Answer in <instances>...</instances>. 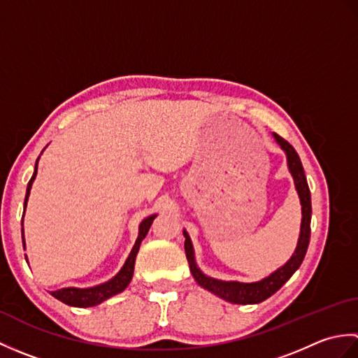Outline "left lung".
Listing matches in <instances>:
<instances>
[{
    "label": "left lung",
    "instance_id": "obj_1",
    "mask_svg": "<svg viewBox=\"0 0 358 358\" xmlns=\"http://www.w3.org/2000/svg\"><path fill=\"white\" fill-rule=\"evenodd\" d=\"M273 138L280 144V148L286 152L287 158V167L294 178V185L296 189V194L300 196L301 203V227H300V237L299 243H296L295 252L289 258L285 266H281L280 269L272 272L269 277H266L255 283H240V281H222L217 278L208 277L206 273L200 271L199 266L195 263L194 257V246L192 241L189 238L186 231L185 234V250L186 258L189 262V268H191L192 275L196 283L201 287L208 289L209 292L220 296L229 303H235V305H255V303H262L263 300L269 299L271 295L275 294L278 289L283 286L286 281L292 277V273L300 268L303 258L306 255V250L309 246L310 238V214H313V208H310V192L306 181L305 169L300 162V157L296 154L295 149L289 144L285 138H281L280 135L273 134Z\"/></svg>",
    "mask_w": 358,
    "mask_h": 358
}]
</instances>
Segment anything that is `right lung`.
I'll return each instance as SVG.
<instances>
[{
  "instance_id": "right-lung-1",
  "label": "right lung",
  "mask_w": 358,
  "mask_h": 358,
  "mask_svg": "<svg viewBox=\"0 0 358 358\" xmlns=\"http://www.w3.org/2000/svg\"><path fill=\"white\" fill-rule=\"evenodd\" d=\"M40 158V157H38ZM38 158H36V163H35V171L32 178H30L29 185H27V191H26V199H24V210L27 206V200H29V194H30V189H32V183L36 177V171H38ZM157 215H150L148 218H144L143 222L140 223L138 227V238H136L135 245L131 250V254H129L126 263L123 264V268L117 273L115 277L110 278L109 281H106L103 285H98L94 287H86V289H80V287H63V289H58V291H53L50 292L53 296H55L57 300L66 303V305L69 306H75V308H90V306H96L103 303L104 300L110 299V296L117 295L120 292H123L124 289L127 287V285L131 283L132 275H134V266H135V258L136 254H138V249L141 241L146 237L148 232H149V227L154 222ZM22 223V220H21ZM22 234V229H21ZM22 246L26 249V243H24V235H22Z\"/></svg>"
}]
</instances>
